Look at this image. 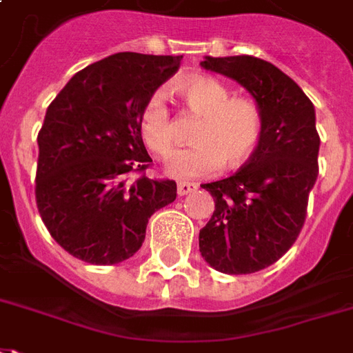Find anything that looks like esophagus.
<instances>
[{"label":"esophagus","mask_w":353,"mask_h":353,"mask_svg":"<svg viewBox=\"0 0 353 353\" xmlns=\"http://www.w3.org/2000/svg\"><path fill=\"white\" fill-rule=\"evenodd\" d=\"M197 184L195 182H180L179 186H176V193H179L180 197H184V195H188V193H192L197 190Z\"/></svg>","instance_id":"esophagus-1"}]
</instances>
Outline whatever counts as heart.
Wrapping results in <instances>:
<instances>
[{"label":"heart","mask_w":353,"mask_h":353,"mask_svg":"<svg viewBox=\"0 0 353 353\" xmlns=\"http://www.w3.org/2000/svg\"><path fill=\"white\" fill-rule=\"evenodd\" d=\"M188 108L201 115L192 134L193 147L174 150L167 173L174 179H197L245 163L261 141L262 115L248 98H230L229 89L210 76H190L180 83ZM139 134L150 152L167 156L174 143V124L167 94L150 92L139 111Z\"/></svg>","instance_id":"obj_1"}]
</instances>
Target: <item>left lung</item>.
<instances>
[{"instance_id":"obj_1","label":"left lung","mask_w":353,"mask_h":353,"mask_svg":"<svg viewBox=\"0 0 353 353\" xmlns=\"http://www.w3.org/2000/svg\"><path fill=\"white\" fill-rule=\"evenodd\" d=\"M201 66L234 79L255 98L262 132L240 171L203 184L216 210L199 232V251L217 272L255 274L292 248L305 221L318 176L314 105L292 78L259 57H205Z\"/></svg>"}]
</instances>
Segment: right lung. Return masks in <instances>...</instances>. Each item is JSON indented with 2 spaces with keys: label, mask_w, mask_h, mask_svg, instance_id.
Returning a JSON list of instances; mask_svg holds the SVG:
<instances>
[{
  "label": "right lung",
  "mask_w": 353,
  "mask_h": 353,
  "mask_svg": "<svg viewBox=\"0 0 353 353\" xmlns=\"http://www.w3.org/2000/svg\"><path fill=\"white\" fill-rule=\"evenodd\" d=\"M182 55L121 52L74 74L48 105L37 143V208L70 255L119 264L143 245L148 217L176 199L174 180L141 174L152 158L139 134V111L173 76Z\"/></svg>",
  "instance_id": "obj_1"
}]
</instances>
